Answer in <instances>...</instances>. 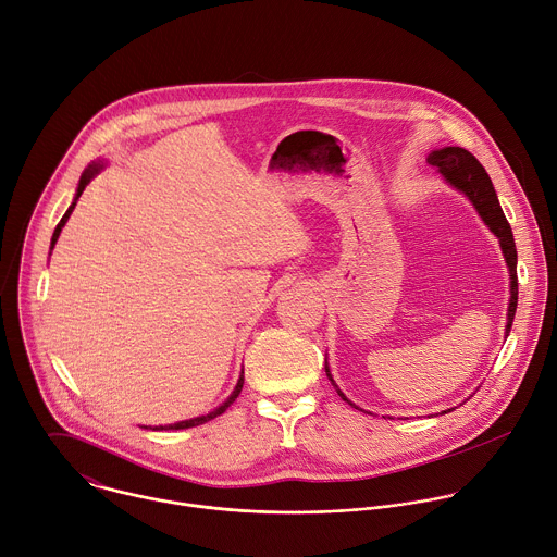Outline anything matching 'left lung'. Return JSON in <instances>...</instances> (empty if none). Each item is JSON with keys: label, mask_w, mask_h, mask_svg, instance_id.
<instances>
[{"label": "left lung", "mask_w": 557, "mask_h": 557, "mask_svg": "<svg viewBox=\"0 0 557 557\" xmlns=\"http://www.w3.org/2000/svg\"><path fill=\"white\" fill-rule=\"evenodd\" d=\"M433 168L440 170V174L453 185V188H457L459 193H463L472 206L476 208L479 216L483 219V223L492 230V234L498 238L500 243V249H503V256H505V262L509 267V290H511V297H509V308H507V325H505V336L509 334L511 330V321H513V314H516V306H518V275H516V243H513V234H511V227L500 210V203H498V197L494 193V185H492V178L490 174L485 172V168L476 161V157L472 152H468L466 148H459V146H446V148H440V150H433L426 159ZM325 374L327 379L332 381V374H330V367L325 362ZM334 385V381H332ZM336 387V385H334ZM336 394L347 403L351 405L343 394L341 389L336 387ZM354 409H358L356 405H351ZM362 411V409H358ZM453 411V409H448ZM446 413V411H444Z\"/></svg>", "instance_id": "1"}]
</instances>
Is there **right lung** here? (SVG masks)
Instances as JSON below:
<instances>
[{"label": "right lung", "instance_id": "right-lung-1", "mask_svg": "<svg viewBox=\"0 0 557 557\" xmlns=\"http://www.w3.org/2000/svg\"><path fill=\"white\" fill-rule=\"evenodd\" d=\"M102 165L104 163H91L85 172H83V176H81V181H78V190H76V197H74V201H72V206H70V210L65 212V216L61 219V223L57 225V230H54V236H52V249H54V245H57V240H59V236H61V230L65 227V223H67V219H70V214L74 212V208H76V201H78V197L83 195V190L87 188V183L102 170ZM243 383H245V376H240L238 379V385H236V389L232 392V396L219 407V409H214L212 413H208V416H201V418H193V420H183V422H176V424H168V426H154L152 431H178V429H193V426H199V424H206V422H210V420H214L216 416H221V413H225L232 405H234V400L238 398V394L243 392ZM144 429H148V426H144Z\"/></svg>", "mask_w": 557, "mask_h": 557}]
</instances>
